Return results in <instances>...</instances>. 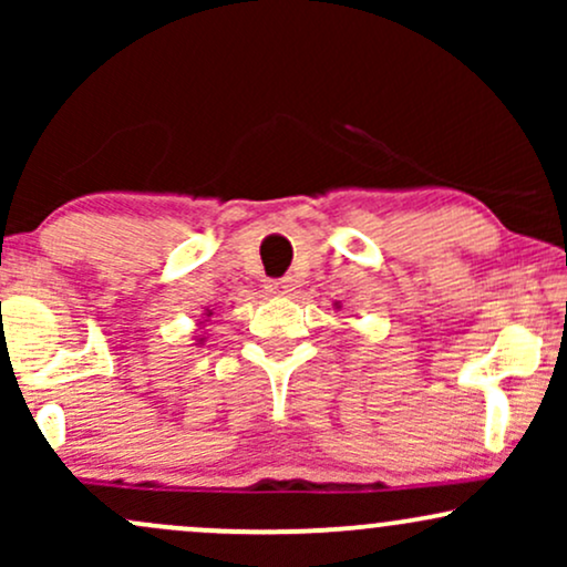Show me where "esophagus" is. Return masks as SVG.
Returning a JSON list of instances; mask_svg holds the SVG:
<instances>
[{
    "label": "esophagus",
    "instance_id": "1",
    "mask_svg": "<svg viewBox=\"0 0 567 567\" xmlns=\"http://www.w3.org/2000/svg\"><path fill=\"white\" fill-rule=\"evenodd\" d=\"M292 290H296V282H292L290 277L269 279V285H266V292H269V296H292Z\"/></svg>",
    "mask_w": 567,
    "mask_h": 567
}]
</instances>
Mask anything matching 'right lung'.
<instances>
[{
	"mask_svg": "<svg viewBox=\"0 0 567 567\" xmlns=\"http://www.w3.org/2000/svg\"><path fill=\"white\" fill-rule=\"evenodd\" d=\"M210 315H213V311H210V309H207V311H205V317H210ZM205 322H207V320H205ZM199 341H202V338H199Z\"/></svg>",
	"mask_w": 567,
	"mask_h": 567,
	"instance_id": "obj_1",
	"label": "right lung"
}]
</instances>
